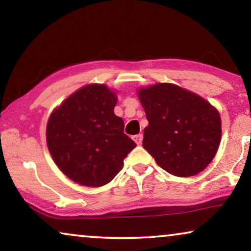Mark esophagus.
Masks as SVG:
<instances>
[{"instance_id": "34e87169", "label": "esophagus", "mask_w": 251, "mask_h": 251, "mask_svg": "<svg viewBox=\"0 0 251 251\" xmlns=\"http://www.w3.org/2000/svg\"><path fill=\"white\" fill-rule=\"evenodd\" d=\"M133 140H134L136 145H141V143H142V140H143V135L141 134V133H140V134L133 136Z\"/></svg>"}]
</instances>
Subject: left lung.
Returning <instances> with one entry per match:
<instances>
[{
  "label": "left lung",
  "instance_id": "left-lung-1",
  "mask_svg": "<svg viewBox=\"0 0 251 251\" xmlns=\"http://www.w3.org/2000/svg\"><path fill=\"white\" fill-rule=\"evenodd\" d=\"M138 96L149 122L143 148L173 176L202 172L216 156L222 139L218 110L195 93L168 82L142 87Z\"/></svg>",
  "mask_w": 251,
  "mask_h": 251
}]
</instances>
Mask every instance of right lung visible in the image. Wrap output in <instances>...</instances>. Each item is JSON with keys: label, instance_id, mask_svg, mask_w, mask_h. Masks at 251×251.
<instances>
[{"label": "right lung", "instance_id": "obj_1", "mask_svg": "<svg viewBox=\"0 0 251 251\" xmlns=\"http://www.w3.org/2000/svg\"><path fill=\"white\" fill-rule=\"evenodd\" d=\"M116 93L91 83L73 93L50 115L47 146L58 169L79 185L101 187L123 169L136 145L116 116Z\"/></svg>", "mask_w": 251, "mask_h": 251}]
</instances>
